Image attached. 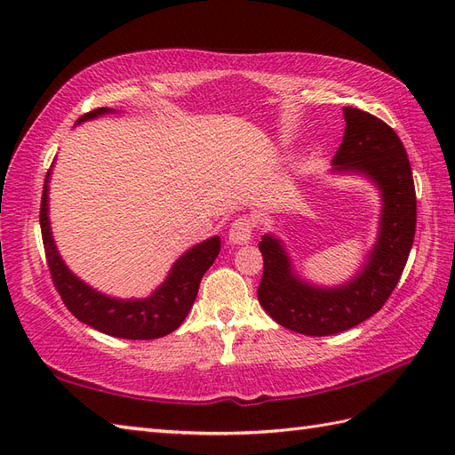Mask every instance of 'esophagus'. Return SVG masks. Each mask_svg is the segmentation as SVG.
Here are the masks:
<instances>
[{"instance_id": "obj_1", "label": "esophagus", "mask_w": 455, "mask_h": 455, "mask_svg": "<svg viewBox=\"0 0 455 455\" xmlns=\"http://www.w3.org/2000/svg\"><path fill=\"white\" fill-rule=\"evenodd\" d=\"M252 238V220L248 217H238L228 228V243L230 244H248Z\"/></svg>"}]
</instances>
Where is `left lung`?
I'll return each mask as SVG.
<instances>
[{
	"mask_svg": "<svg viewBox=\"0 0 455 455\" xmlns=\"http://www.w3.org/2000/svg\"><path fill=\"white\" fill-rule=\"evenodd\" d=\"M344 139L332 164L338 172H357L381 191L383 209L377 244L352 282L323 289L301 282L277 238L264 235L258 244L264 274L258 301L289 331L331 336L375 315L397 287L417 230V193L401 139L387 123L355 108H344Z\"/></svg>",
	"mask_w": 455,
	"mask_h": 455,
	"instance_id": "1",
	"label": "left lung"
}]
</instances>
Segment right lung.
Listing matches in <instances>:
<instances>
[{
    "mask_svg": "<svg viewBox=\"0 0 455 455\" xmlns=\"http://www.w3.org/2000/svg\"><path fill=\"white\" fill-rule=\"evenodd\" d=\"M111 111L113 109L108 108L93 109L82 115L78 123ZM48 178H51V172L46 173L43 188L41 233L52 283L56 291L60 293L68 311L95 331L127 338V340H154V338H162L176 331L186 321L189 308L196 301L203 274L212 266L220 252V238L212 236L188 250L173 264L166 282L150 297L129 299V301L108 297L80 282L58 254L51 233V222H48Z\"/></svg>",
    "mask_w": 455,
    "mask_h": 455,
    "instance_id": "add662e5",
    "label": "right lung"
}]
</instances>
